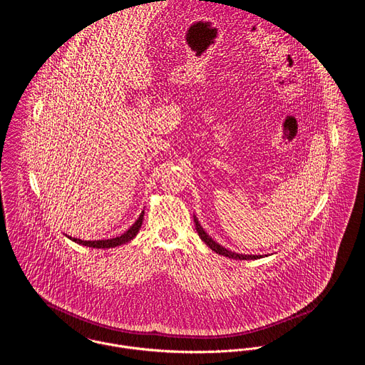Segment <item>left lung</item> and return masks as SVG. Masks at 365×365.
<instances>
[{
  "mask_svg": "<svg viewBox=\"0 0 365 365\" xmlns=\"http://www.w3.org/2000/svg\"><path fill=\"white\" fill-rule=\"evenodd\" d=\"M195 224H196V230L198 233V236L201 237V240L212 250V252H217V254H221L225 257H229V258H235V259H257V258H262V255H249V254H237V252H230V250H226L225 247H222L221 245H218L217 242H214L202 229V226L198 224L197 221L196 215H195Z\"/></svg>",
  "mask_w": 365,
  "mask_h": 365,
  "instance_id": "left-lung-1",
  "label": "left lung"
}]
</instances>
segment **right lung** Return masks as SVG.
Listing matches in <instances>:
<instances>
[{
    "label": "right lung",
    "instance_id": "add662e5",
    "mask_svg": "<svg viewBox=\"0 0 365 365\" xmlns=\"http://www.w3.org/2000/svg\"><path fill=\"white\" fill-rule=\"evenodd\" d=\"M143 217H144V211L141 212L139 220L132 225L123 235L113 237V239H107V240H81V239H75L68 236L71 240H73L75 243H79L82 246H87V247H93V249H110V247H116L120 245H125L128 242H130L139 232L141 224H143Z\"/></svg>",
    "mask_w": 365,
    "mask_h": 365
}]
</instances>
